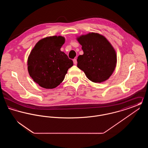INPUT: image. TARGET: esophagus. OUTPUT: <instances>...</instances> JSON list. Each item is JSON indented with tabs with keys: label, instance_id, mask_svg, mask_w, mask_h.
<instances>
[{
	"label": "esophagus",
	"instance_id": "obj_1",
	"mask_svg": "<svg viewBox=\"0 0 148 148\" xmlns=\"http://www.w3.org/2000/svg\"><path fill=\"white\" fill-rule=\"evenodd\" d=\"M73 63H74L75 65H77V59H73Z\"/></svg>",
	"mask_w": 148,
	"mask_h": 148
}]
</instances>
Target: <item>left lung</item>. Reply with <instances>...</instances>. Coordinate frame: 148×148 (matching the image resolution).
<instances>
[{
	"label": "left lung",
	"instance_id": "1",
	"mask_svg": "<svg viewBox=\"0 0 148 148\" xmlns=\"http://www.w3.org/2000/svg\"><path fill=\"white\" fill-rule=\"evenodd\" d=\"M77 40L84 52L77 57V67L92 82L108 79L116 64V53L110 43L104 36L95 33L82 35Z\"/></svg>",
	"mask_w": 148,
	"mask_h": 148
}]
</instances>
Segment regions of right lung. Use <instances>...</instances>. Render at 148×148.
Segmentation results:
<instances>
[{
    "label": "right lung",
    "mask_w": 148,
    "mask_h": 148,
    "mask_svg": "<svg viewBox=\"0 0 148 148\" xmlns=\"http://www.w3.org/2000/svg\"><path fill=\"white\" fill-rule=\"evenodd\" d=\"M65 42L61 36L47 37L39 40L28 59L30 76L41 87L53 89L64 79L73 62L60 48Z\"/></svg>",
    "instance_id": "add662e5"
}]
</instances>
